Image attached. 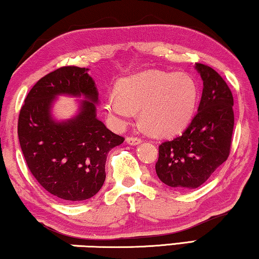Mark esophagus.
<instances>
[{
  "instance_id": "34e87169",
  "label": "esophagus",
  "mask_w": 259,
  "mask_h": 259,
  "mask_svg": "<svg viewBox=\"0 0 259 259\" xmlns=\"http://www.w3.org/2000/svg\"><path fill=\"white\" fill-rule=\"evenodd\" d=\"M126 141H127V144L136 146V145L141 144L142 140H141L140 138H138V137H127L126 138Z\"/></svg>"
}]
</instances>
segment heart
<instances>
[{
  "label": "heart",
  "instance_id": "b5f03b06",
  "mask_svg": "<svg viewBox=\"0 0 259 259\" xmlns=\"http://www.w3.org/2000/svg\"><path fill=\"white\" fill-rule=\"evenodd\" d=\"M198 90L189 74L144 71L122 79L118 93L108 96L107 113L117 125H126L140 110L145 128L156 136L181 131L190 121L197 105Z\"/></svg>",
  "mask_w": 259,
  "mask_h": 259
}]
</instances>
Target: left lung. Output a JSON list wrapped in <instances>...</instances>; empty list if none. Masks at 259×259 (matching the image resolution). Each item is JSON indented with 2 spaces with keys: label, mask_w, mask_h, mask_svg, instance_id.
<instances>
[{
  "label": "left lung",
  "mask_w": 259,
  "mask_h": 259,
  "mask_svg": "<svg viewBox=\"0 0 259 259\" xmlns=\"http://www.w3.org/2000/svg\"><path fill=\"white\" fill-rule=\"evenodd\" d=\"M203 80L197 113L181 136L159 146L157 178L176 189H194L228 159L234 131V98L229 86L210 66L196 63Z\"/></svg>",
  "instance_id": "8db88e82"
}]
</instances>
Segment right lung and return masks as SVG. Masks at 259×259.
<instances>
[{"instance_id":"add662e5","label":"right lung","mask_w":259,"mask_h":259,"mask_svg":"<svg viewBox=\"0 0 259 259\" xmlns=\"http://www.w3.org/2000/svg\"><path fill=\"white\" fill-rule=\"evenodd\" d=\"M88 71L63 66L40 78L18 117V140L30 171L47 192L67 202L99 192L108 152L125 140L97 118L98 91ZM61 94L85 98L77 115L64 122L51 114L52 103Z\"/></svg>"}]
</instances>
